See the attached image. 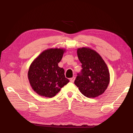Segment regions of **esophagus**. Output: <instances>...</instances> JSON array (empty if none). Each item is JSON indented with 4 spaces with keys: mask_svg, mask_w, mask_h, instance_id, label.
<instances>
[{
    "mask_svg": "<svg viewBox=\"0 0 133 133\" xmlns=\"http://www.w3.org/2000/svg\"><path fill=\"white\" fill-rule=\"evenodd\" d=\"M75 77H72V78H70V82H71L73 83V82H74V81H75Z\"/></svg>",
    "mask_w": 133,
    "mask_h": 133,
    "instance_id": "1",
    "label": "esophagus"
}]
</instances>
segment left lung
Masks as SVG:
<instances>
[{
	"label": "left lung",
	"instance_id": "left-lung-1",
	"mask_svg": "<svg viewBox=\"0 0 133 133\" xmlns=\"http://www.w3.org/2000/svg\"><path fill=\"white\" fill-rule=\"evenodd\" d=\"M77 54L82 70L74 83L81 93L89 98L103 94L110 82V74L107 64L100 54L89 48H78Z\"/></svg>",
	"mask_w": 133,
	"mask_h": 133
}]
</instances>
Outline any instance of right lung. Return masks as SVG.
Listing matches in <instances>:
<instances>
[{
    "label": "right lung",
    "mask_w": 133,
    "mask_h": 133,
    "mask_svg": "<svg viewBox=\"0 0 133 133\" xmlns=\"http://www.w3.org/2000/svg\"><path fill=\"white\" fill-rule=\"evenodd\" d=\"M66 50L50 48L43 51L29 67L28 78L34 91L38 95L52 97L69 82L64 70L58 66Z\"/></svg>",
    "instance_id": "add662e5"
}]
</instances>
